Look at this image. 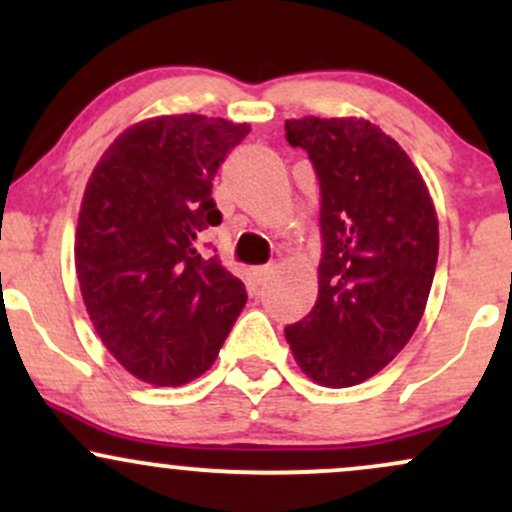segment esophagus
<instances>
[{"instance_id":"esophagus-1","label":"esophagus","mask_w":512,"mask_h":512,"mask_svg":"<svg viewBox=\"0 0 512 512\" xmlns=\"http://www.w3.org/2000/svg\"><path fill=\"white\" fill-rule=\"evenodd\" d=\"M252 274H255L257 284H267L274 274V264H262V267H255L252 269Z\"/></svg>"}]
</instances>
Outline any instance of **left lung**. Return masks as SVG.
Segmentation results:
<instances>
[{"label": "left lung", "mask_w": 512, "mask_h": 512, "mask_svg": "<svg viewBox=\"0 0 512 512\" xmlns=\"http://www.w3.org/2000/svg\"><path fill=\"white\" fill-rule=\"evenodd\" d=\"M320 182L317 301L284 330L308 378L368 380L395 358L424 315L438 262L426 182L395 139L356 117L286 122Z\"/></svg>", "instance_id": "1"}]
</instances>
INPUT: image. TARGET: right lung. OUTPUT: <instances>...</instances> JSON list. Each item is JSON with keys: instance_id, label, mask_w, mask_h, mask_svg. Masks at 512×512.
I'll return each mask as SVG.
<instances>
[{"instance_id": "obj_1", "label": "right lung", "mask_w": 512, "mask_h": 512, "mask_svg": "<svg viewBox=\"0 0 512 512\" xmlns=\"http://www.w3.org/2000/svg\"><path fill=\"white\" fill-rule=\"evenodd\" d=\"M248 132L221 117H154L122 132L88 180L74 245L81 296L110 354L144 383L209 370L248 301L199 238L221 223L214 175Z\"/></svg>"}]
</instances>
